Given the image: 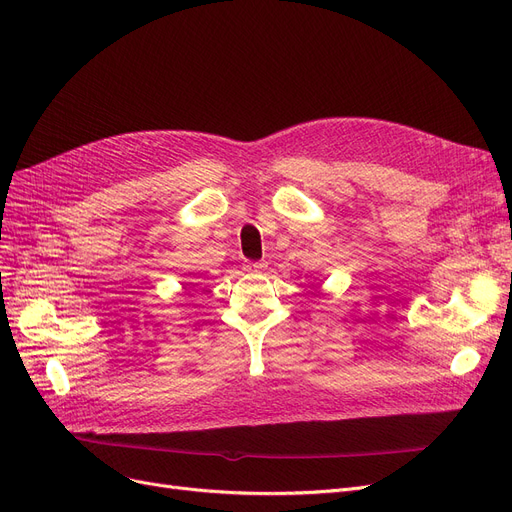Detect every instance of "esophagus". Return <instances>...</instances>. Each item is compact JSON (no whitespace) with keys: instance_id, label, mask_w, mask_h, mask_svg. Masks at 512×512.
<instances>
[{"instance_id":"obj_1","label":"esophagus","mask_w":512,"mask_h":512,"mask_svg":"<svg viewBox=\"0 0 512 512\" xmlns=\"http://www.w3.org/2000/svg\"><path fill=\"white\" fill-rule=\"evenodd\" d=\"M265 270V263H261V261H249V263H245V272L247 274H261Z\"/></svg>"}]
</instances>
